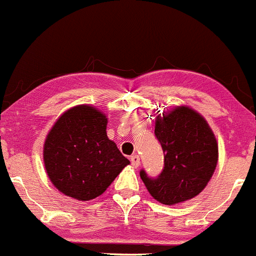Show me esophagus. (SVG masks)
<instances>
[{
  "instance_id": "1",
  "label": "esophagus",
  "mask_w": 256,
  "mask_h": 256,
  "mask_svg": "<svg viewBox=\"0 0 256 256\" xmlns=\"http://www.w3.org/2000/svg\"><path fill=\"white\" fill-rule=\"evenodd\" d=\"M130 163H132L133 167H138L140 166V156L137 154L130 155Z\"/></svg>"
}]
</instances>
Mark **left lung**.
Here are the masks:
<instances>
[{
    "label": "left lung",
    "instance_id": "8db88e82",
    "mask_svg": "<svg viewBox=\"0 0 256 256\" xmlns=\"http://www.w3.org/2000/svg\"><path fill=\"white\" fill-rule=\"evenodd\" d=\"M155 137L164 154L158 178L140 176L149 193L163 204L192 200L210 181L218 163V142L207 122L189 107L164 112L155 123Z\"/></svg>",
    "mask_w": 256,
    "mask_h": 256
}]
</instances>
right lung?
Segmentation results:
<instances>
[{"label": "right lung", "mask_w": 256, "mask_h": 256, "mask_svg": "<svg viewBox=\"0 0 256 256\" xmlns=\"http://www.w3.org/2000/svg\"><path fill=\"white\" fill-rule=\"evenodd\" d=\"M107 118L82 104L56 120L44 145V163L54 186L78 200L101 196L130 160L106 134Z\"/></svg>", "instance_id": "obj_1"}]
</instances>
